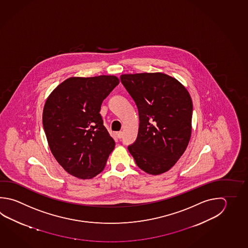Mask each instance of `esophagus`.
<instances>
[{"label":"esophagus","instance_id":"obj_1","mask_svg":"<svg viewBox=\"0 0 248 248\" xmlns=\"http://www.w3.org/2000/svg\"><path fill=\"white\" fill-rule=\"evenodd\" d=\"M116 135H117V137L118 138H119V139H121V138H122V131H120V132H117V133H116Z\"/></svg>","mask_w":248,"mask_h":248}]
</instances>
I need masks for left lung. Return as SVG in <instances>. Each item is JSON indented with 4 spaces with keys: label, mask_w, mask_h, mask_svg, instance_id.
<instances>
[{
    "label": "left lung",
    "mask_w": 248,
    "mask_h": 248,
    "mask_svg": "<svg viewBox=\"0 0 248 248\" xmlns=\"http://www.w3.org/2000/svg\"><path fill=\"white\" fill-rule=\"evenodd\" d=\"M121 81L140 120L137 138L128 151L146 173L168 171L185 152L191 135L193 107L188 91L164 73L124 74Z\"/></svg>",
    "instance_id": "obj_1"
}]
</instances>
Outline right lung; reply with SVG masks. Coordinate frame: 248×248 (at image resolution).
Instances as JSON below:
<instances>
[{
  "mask_svg": "<svg viewBox=\"0 0 248 248\" xmlns=\"http://www.w3.org/2000/svg\"><path fill=\"white\" fill-rule=\"evenodd\" d=\"M118 85L115 76L70 78L46 100L43 126L50 151L72 176L89 179L106 166L115 142L99 112Z\"/></svg>",
  "mask_w": 248,
  "mask_h": 248,
  "instance_id": "obj_1",
  "label": "right lung"
}]
</instances>
